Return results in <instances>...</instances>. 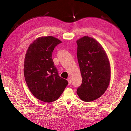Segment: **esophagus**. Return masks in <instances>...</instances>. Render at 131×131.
Returning <instances> with one entry per match:
<instances>
[{"mask_svg": "<svg viewBox=\"0 0 131 131\" xmlns=\"http://www.w3.org/2000/svg\"><path fill=\"white\" fill-rule=\"evenodd\" d=\"M67 80H68V83H69V85H70V84H71V80H70V78L69 77Z\"/></svg>", "mask_w": 131, "mask_h": 131, "instance_id": "1", "label": "esophagus"}]
</instances>
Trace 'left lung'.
Listing matches in <instances>:
<instances>
[{"mask_svg": "<svg viewBox=\"0 0 131 131\" xmlns=\"http://www.w3.org/2000/svg\"><path fill=\"white\" fill-rule=\"evenodd\" d=\"M77 58L82 78V83L77 93L83 101H93L100 98L109 85V60L101 44L93 38L84 36L77 40Z\"/></svg>", "mask_w": 131, "mask_h": 131, "instance_id": "left-lung-1", "label": "left lung"}]
</instances>
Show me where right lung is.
I'll return each mask as SVG.
<instances>
[{
  "mask_svg": "<svg viewBox=\"0 0 131 131\" xmlns=\"http://www.w3.org/2000/svg\"><path fill=\"white\" fill-rule=\"evenodd\" d=\"M62 41L52 36L38 38L30 44L24 60L25 79L37 99L51 102L59 98L68 82L59 77L52 58V52Z\"/></svg>",
  "mask_w": 131,
  "mask_h": 131,
  "instance_id": "1",
  "label": "right lung"
}]
</instances>
